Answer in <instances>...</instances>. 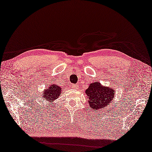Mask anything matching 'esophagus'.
<instances>
[{"label":"esophagus","mask_w":152,"mask_h":152,"mask_svg":"<svg viewBox=\"0 0 152 152\" xmlns=\"http://www.w3.org/2000/svg\"><path fill=\"white\" fill-rule=\"evenodd\" d=\"M72 88L73 89H79L78 86H77V85H75V84H72Z\"/></svg>","instance_id":"1"}]
</instances>
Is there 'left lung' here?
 <instances>
[{
  "label": "left lung",
  "instance_id": "1",
  "mask_svg": "<svg viewBox=\"0 0 152 152\" xmlns=\"http://www.w3.org/2000/svg\"><path fill=\"white\" fill-rule=\"evenodd\" d=\"M86 95L88 96V102L91 109L95 111L106 108L115 95V91L112 87L101 85L99 82L90 83L86 90Z\"/></svg>",
  "mask_w": 152,
  "mask_h": 152
}]
</instances>
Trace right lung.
I'll return each instance as SVG.
<instances>
[{"instance_id": "obj_1", "label": "right lung", "mask_w": 152, "mask_h": 152, "mask_svg": "<svg viewBox=\"0 0 152 152\" xmlns=\"http://www.w3.org/2000/svg\"><path fill=\"white\" fill-rule=\"evenodd\" d=\"M62 89L57 84H53L48 87V88L45 89L44 91L42 93V98L45 101L49 102H53L56 101L61 95Z\"/></svg>"}]
</instances>
